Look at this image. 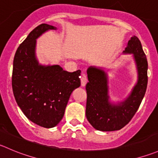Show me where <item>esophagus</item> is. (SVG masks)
Returning <instances> with one entry per match:
<instances>
[{
  "instance_id": "34e87169",
  "label": "esophagus",
  "mask_w": 158,
  "mask_h": 158,
  "mask_svg": "<svg viewBox=\"0 0 158 158\" xmlns=\"http://www.w3.org/2000/svg\"><path fill=\"white\" fill-rule=\"evenodd\" d=\"M87 83V78L85 74H82L81 76V85L82 86H85V84Z\"/></svg>"
}]
</instances>
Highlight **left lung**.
I'll list each match as a JSON object with an SVG mask.
<instances>
[{"label": "left lung", "instance_id": "obj_1", "mask_svg": "<svg viewBox=\"0 0 158 158\" xmlns=\"http://www.w3.org/2000/svg\"><path fill=\"white\" fill-rule=\"evenodd\" d=\"M123 54L132 55L137 73V83L123 101L110 100L108 73L105 69L89 66L87 69L85 116L97 131H119L126 126L137 111L146 93L148 61L137 36L131 37Z\"/></svg>", "mask_w": 158, "mask_h": 158}]
</instances>
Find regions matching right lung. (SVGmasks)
Masks as SVG:
<instances>
[{
  "mask_svg": "<svg viewBox=\"0 0 158 158\" xmlns=\"http://www.w3.org/2000/svg\"><path fill=\"white\" fill-rule=\"evenodd\" d=\"M56 29L47 24L35 27L18 48L13 62L15 100L29 120L45 128L59 124L72 93L80 86V70L69 73L59 65L40 64L37 59L36 40Z\"/></svg>",
  "mask_w": 158,
  "mask_h": 158,
  "instance_id": "add662e5",
  "label": "right lung"
}]
</instances>
